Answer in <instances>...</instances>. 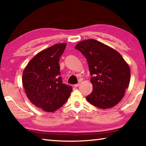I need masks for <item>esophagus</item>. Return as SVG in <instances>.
<instances>
[{
    "label": "esophagus",
    "instance_id": "esophagus-1",
    "mask_svg": "<svg viewBox=\"0 0 146 146\" xmlns=\"http://www.w3.org/2000/svg\"><path fill=\"white\" fill-rule=\"evenodd\" d=\"M79 86H80V83H78V84H75V85H74V86H75V88H76V87H78Z\"/></svg>",
    "mask_w": 146,
    "mask_h": 146
}]
</instances>
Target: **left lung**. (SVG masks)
Returning <instances> with one entry per match:
<instances>
[{
  "instance_id": "1",
  "label": "left lung",
  "mask_w": 146,
  "mask_h": 146,
  "mask_svg": "<svg viewBox=\"0 0 146 146\" xmlns=\"http://www.w3.org/2000/svg\"><path fill=\"white\" fill-rule=\"evenodd\" d=\"M75 48L87 59L93 91L86 99L100 109L114 107L129 87L131 71L122 55L111 47L95 39L79 42Z\"/></svg>"
}]
</instances>
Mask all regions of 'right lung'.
Instances as JSON below:
<instances>
[{
	"instance_id": "obj_1",
	"label": "right lung",
	"mask_w": 146,
	"mask_h": 146,
	"mask_svg": "<svg viewBox=\"0 0 146 146\" xmlns=\"http://www.w3.org/2000/svg\"><path fill=\"white\" fill-rule=\"evenodd\" d=\"M66 43L56 44L40 51L27 64L23 85L27 97L36 107L53 112L70 97L71 86L62 83L58 62Z\"/></svg>"
}]
</instances>
